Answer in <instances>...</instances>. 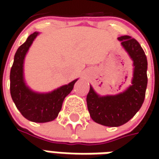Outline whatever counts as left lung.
<instances>
[{"mask_svg":"<svg viewBox=\"0 0 159 159\" xmlns=\"http://www.w3.org/2000/svg\"><path fill=\"white\" fill-rule=\"evenodd\" d=\"M117 39L133 60L132 85L116 95L100 96L90 86L87 105L91 118L97 123L118 127L129 122L142 106L147 86V59L140 43L129 36Z\"/></svg>","mask_w":159,"mask_h":159,"instance_id":"1","label":"left lung"}]
</instances>
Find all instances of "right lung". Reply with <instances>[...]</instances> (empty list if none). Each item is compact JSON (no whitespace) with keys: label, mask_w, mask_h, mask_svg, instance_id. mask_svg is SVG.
Returning <instances> with one entry per match:
<instances>
[{"label":"right lung","mask_w":159,"mask_h":159,"mask_svg":"<svg viewBox=\"0 0 159 159\" xmlns=\"http://www.w3.org/2000/svg\"><path fill=\"white\" fill-rule=\"evenodd\" d=\"M38 34H31L16 52L10 72V93L16 107L26 119L35 123H47L58 117L63 101L71 92L77 79L49 93H36L29 89L24 79V60Z\"/></svg>","instance_id":"right-lung-1"}]
</instances>
